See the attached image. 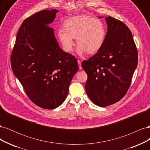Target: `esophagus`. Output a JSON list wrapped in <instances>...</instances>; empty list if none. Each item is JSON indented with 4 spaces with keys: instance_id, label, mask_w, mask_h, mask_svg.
<instances>
[{
    "instance_id": "1",
    "label": "esophagus",
    "mask_w": 150,
    "mask_h": 150,
    "mask_svg": "<svg viewBox=\"0 0 150 150\" xmlns=\"http://www.w3.org/2000/svg\"><path fill=\"white\" fill-rule=\"evenodd\" d=\"M78 65H79V69H82V67H81V62L79 60H78Z\"/></svg>"
}]
</instances>
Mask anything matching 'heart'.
<instances>
[{
  "label": "heart",
  "mask_w": 150,
  "mask_h": 150,
  "mask_svg": "<svg viewBox=\"0 0 150 150\" xmlns=\"http://www.w3.org/2000/svg\"><path fill=\"white\" fill-rule=\"evenodd\" d=\"M106 36V28L102 21L84 15L67 19L64 28L58 30V38L66 52L72 51L76 38L77 52L81 56L86 52H98L103 46Z\"/></svg>",
  "instance_id": "obj_1"
}]
</instances>
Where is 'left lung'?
<instances>
[{
  "mask_svg": "<svg viewBox=\"0 0 150 150\" xmlns=\"http://www.w3.org/2000/svg\"><path fill=\"white\" fill-rule=\"evenodd\" d=\"M106 21L108 30L103 46L81 63L88 75L86 92L100 107L115 104L125 96L138 64L137 48L131 30L111 16Z\"/></svg>",
  "mask_w": 150,
  "mask_h": 150,
  "instance_id": "obj_1",
  "label": "left lung"
}]
</instances>
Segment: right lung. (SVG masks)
<instances>
[{"instance_id": "add662e5", "label": "right lung", "mask_w": 150, "mask_h": 150, "mask_svg": "<svg viewBox=\"0 0 150 150\" xmlns=\"http://www.w3.org/2000/svg\"><path fill=\"white\" fill-rule=\"evenodd\" d=\"M57 12L44 10L25 19L11 57L13 74L30 100L49 110L64 101L72 77L79 69L77 59L60 48L54 29L48 25Z\"/></svg>"}]
</instances>
